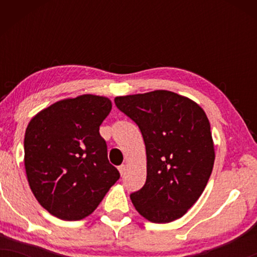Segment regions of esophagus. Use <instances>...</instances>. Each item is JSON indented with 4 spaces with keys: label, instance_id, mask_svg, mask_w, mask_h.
I'll return each mask as SVG.
<instances>
[{
    "label": "esophagus",
    "instance_id": "34e87169",
    "mask_svg": "<svg viewBox=\"0 0 257 257\" xmlns=\"http://www.w3.org/2000/svg\"><path fill=\"white\" fill-rule=\"evenodd\" d=\"M118 170H119V173H120L121 175L125 173V170H126V166L125 165H120V166L118 167Z\"/></svg>",
    "mask_w": 257,
    "mask_h": 257
}]
</instances>
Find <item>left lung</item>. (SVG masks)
<instances>
[{
  "mask_svg": "<svg viewBox=\"0 0 257 257\" xmlns=\"http://www.w3.org/2000/svg\"><path fill=\"white\" fill-rule=\"evenodd\" d=\"M114 103L136 122L146 147V182L130 195L136 209L156 223L185 215L202 194L215 159L206 113L165 90L115 97Z\"/></svg>",
  "mask_w": 257,
  "mask_h": 257,
  "instance_id": "obj_1",
  "label": "left lung"
}]
</instances>
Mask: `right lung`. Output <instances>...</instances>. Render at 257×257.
Returning <instances> with one entry per match:
<instances>
[{"label": "right lung", "instance_id": "1", "mask_svg": "<svg viewBox=\"0 0 257 257\" xmlns=\"http://www.w3.org/2000/svg\"><path fill=\"white\" fill-rule=\"evenodd\" d=\"M112 108L106 97L83 94L35 115L24 137V165L35 198L52 215H90L120 178L108 163L99 126Z\"/></svg>", "mask_w": 257, "mask_h": 257}]
</instances>
